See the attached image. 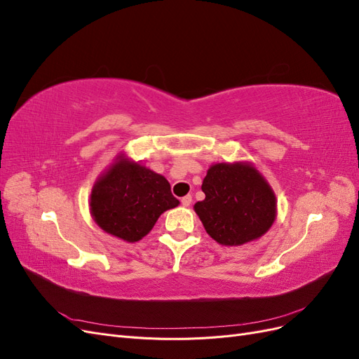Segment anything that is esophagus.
<instances>
[{
	"mask_svg": "<svg viewBox=\"0 0 359 359\" xmlns=\"http://www.w3.org/2000/svg\"><path fill=\"white\" fill-rule=\"evenodd\" d=\"M190 203H191V196H190V194H187V196L181 198V205H182V206H189Z\"/></svg>",
	"mask_w": 359,
	"mask_h": 359,
	"instance_id": "obj_1",
	"label": "esophagus"
}]
</instances>
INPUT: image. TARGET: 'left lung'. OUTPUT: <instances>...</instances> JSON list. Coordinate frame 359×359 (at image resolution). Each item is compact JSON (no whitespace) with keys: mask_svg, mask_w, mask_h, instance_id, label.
Masks as SVG:
<instances>
[{"mask_svg":"<svg viewBox=\"0 0 359 359\" xmlns=\"http://www.w3.org/2000/svg\"><path fill=\"white\" fill-rule=\"evenodd\" d=\"M205 199L194 211L208 235L223 245H241L262 236L276 220V196L250 165L219 163L202 182Z\"/></svg>","mask_w":359,"mask_h":359,"instance_id":"1","label":"left lung"}]
</instances>
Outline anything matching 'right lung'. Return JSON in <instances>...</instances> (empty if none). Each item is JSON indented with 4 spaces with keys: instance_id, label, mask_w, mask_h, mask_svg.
Wrapping results in <instances>:
<instances>
[{
    "instance_id": "right-lung-1",
    "label": "right lung",
    "mask_w": 359,
    "mask_h": 359,
    "mask_svg": "<svg viewBox=\"0 0 359 359\" xmlns=\"http://www.w3.org/2000/svg\"><path fill=\"white\" fill-rule=\"evenodd\" d=\"M178 203L165 177L121 158L95 182L90 206L103 231L135 243L153 229L163 212Z\"/></svg>"
}]
</instances>
